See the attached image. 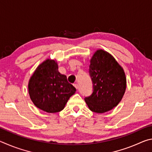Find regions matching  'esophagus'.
<instances>
[{
	"label": "esophagus",
	"instance_id": "obj_1",
	"mask_svg": "<svg viewBox=\"0 0 152 152\" xmlns=\"http://www.w3.org/2000/svg\"><path fill=\"white\" fill-rule=\"evenodd\" d=\"M74 87H75V88L77 89V88H78V84H77V83H75V84H74Z\"/></svg>",
	"mask_w": 152,
	"mask_h": 152
}]
</instances>
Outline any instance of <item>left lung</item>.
<instances>
[{
	"instance_id": "1",
	"label": "left lung",
	"mask_w": 152,
	"mask_h": 152,
	"mask_svg": "<svg viewBox=\"0 0 152 152\" xmlns=\"http://www.w3.org/2000/svg\"><path fill=\"white\" fill-rule=\"evenodd\" d=\"M90 62L93 92L84 100L91 111L108 112L117 106L125 94L127 80L124 70L110 53L103 50L95 51Z\"/></svg>"
}]
</instances>
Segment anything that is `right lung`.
Returning a JSON list of instances; mask_svg holds the SVG:
<instances>
[{
  "instance_id": "right-lung-1",
  "label": "right lung",
  "mask_w": 152,
  "mask_h": 152,
  "mask_svg": "<svg viewBox=\"0 0 152 152\" xmlns=\"http://www.w3.org/2000/svg\"><path fill=\"white\" fill-rule=\"evenodd\" d=\"M30 99L38 109L49 113L62 110L76 88L58 71L57 61L47 59L37 66L28 83Z\"/></svg>"
}]
</instances>
